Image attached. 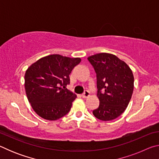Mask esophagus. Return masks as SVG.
<instances>
[{
	"label": "esophagus",
	"instance_id": "1",
	"mask_svg": "<svg viewBox=\"0 0 159 159\" xmlns=\"http://www.w3.org/2000/svg\"><path fill=\"white\" fill-rule=\"evenodd\" d=\"M90 95V92L88 90H85V92H84V93H83L82 94V98H88V97H89Z\"/></svg>",
	"mask_w": 159,
	"mask_h": 159
}]
</instances>
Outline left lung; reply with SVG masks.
Wrapping results in <instances>:
<instances>
[{"mask_svg":"<svg viewBox=\"0 0 159 159\" xmlns=\"http://www.w3.org/2000/svg\"><path fill=\"white\" fill-rule=\"evenodd\" d=\"M97 74V96L99 100L93 115L101 120H111L127 108L134 89V76L124 61L110 53L88 57ZM102 90L104 92L102 93Z\"/></svg>","mask_w":159,"mask_h":159,"instance_id":"obj_1","label":"left lung"}]
</instances>
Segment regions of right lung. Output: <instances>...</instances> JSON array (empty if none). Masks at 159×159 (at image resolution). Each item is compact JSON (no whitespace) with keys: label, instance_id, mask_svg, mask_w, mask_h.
Listing matches in <instances>:
<instances>
[{"label":"right lung","instance_id":"right-lung-1","mask_svg":"<svg viewBox=\"0 0 159 159\" xmlns=\"http://www.w3.org/2000/svg\"><path fill=\"white\" fill-rule=\"evenodd\" d=\"M80 57L50 55L39 59L26 69L25 87L34 111L48 120H56L68 113L76 95L66 89L69 75Z\"/></svg>","mask_w":159,"mask_h":159}]
</instances>
